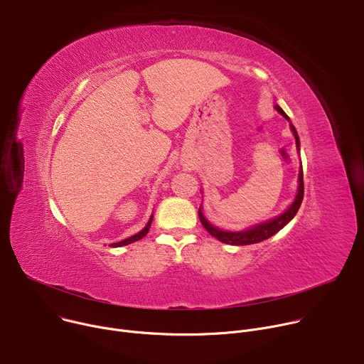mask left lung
<instances>
[{
  "label": "left lung",
  "mask_w": 364,
  "mask_h": 364,
  "mask_svg": "<svg viewBox=\"0 0 364 364\" xmlns=\"http://www.w3.org/2000/svg\"><path fill=\"white\" fill-rule=\"evenodd\" d=\"M275 109L289 122V128L292 131V135L295 138V144H296V149L299 151V136L298 132L295 129V127L292 125L289 117L284 112V109L275 103ZM203 193V190H200ZM302 197H304V177H302V166H299V173H298V187H296V194L292 200V203L287 207V209L275 216L271 218L265 222H259L256 225H252L249 228H245L242 230H225L220 229L218 226H215L213 223H210L209 220L205 219L204 213H203V204H200V209H198V218L201 225L204 226V229L209 232L212 236H215L218 240L228 243V245H235V246H245V245H253V243H259L262 240L269 239L271 236H274L275 233H278L281 229H284L296 215L299 205L302 203Z\"/></svg>",
  "instance_id": "left-lung-1"
}]
</instances>
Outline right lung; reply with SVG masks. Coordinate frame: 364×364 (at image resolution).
Masks as SVG:
<instances>
[{
	"mask_svg": "<svg viewBox=\"0 0 364 364\" xmlns=\"http://www.w3.org/2000/svg\"><path fill=\"white\" fill-rule=\"evenodd\" d=\"M152 218H154V215H151V218H149L148 223L145 225V228H144L141 232H138V233L132 235L131 237H127V239H124V240H121V242H117V243H111L109 246H111V247H121V246H125V245H129V243H132V242H136V240L142 239V237H144V236L148 233V230H149V228H151V223H152Z\"/></svg>",
	"mask_w": 364,
	"mask_h": 364,
	"instance_id": "obj_1",
	"label": "right lung"
}]
</instances>
